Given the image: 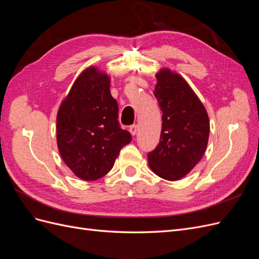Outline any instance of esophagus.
I'll use <instances>...</instances> for the list:
<instances>
[{
    "label": "esophagus",
    "instance_id": "1",
    "mask_svg": "<svg viewBox=\"0 0 259 259\" xmlns=\"http://www.w3.org/2000/svg\"><path fill=\"white\" fill-rule=\"evenodd\" d=\"M137 131H138V126H137L136 124H133V125H131V126H130V133H131V134H132L133 136L136 135Z\"/></svg>",
    "mask_w": 259,
    "mask_h": 259
}]
</instances>
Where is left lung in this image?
<instances>
[{
  "mask_svg": "<svg viewBox=\"0 0 259 259\" xmlns=\"http://www.w3.org/2000/svg\"><path fill=\"white\" fill-rule=\"evenodd\" d=\"M154 96L162 111L160 143L148 153V164L163 179L185 177L202 159L209 121L204 106L183 76L169 69L156 73Z\"/></svg>",
  "mask_w": 259,
  "mask_h": 259,
  "instance_id": "obj_1",
  "label": "left lung"
}]
</instances>
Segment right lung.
<instances>
[{"label":"right lung","instance_id":"right-lung-1","mask_svg":"<svg viewBox=\"0 0 259 259\" xmlns=\"http://www.w3.org/2000/svg\"><path fill=\"white\" fill-rule=\"evenodd\" d=\"M110 77L91 67L79 75L57 113V146L74 175L96 180L112 168L132 136L122 130Z\"/></svg>","mask_w":259,"mask_h":259}]
</instances>
